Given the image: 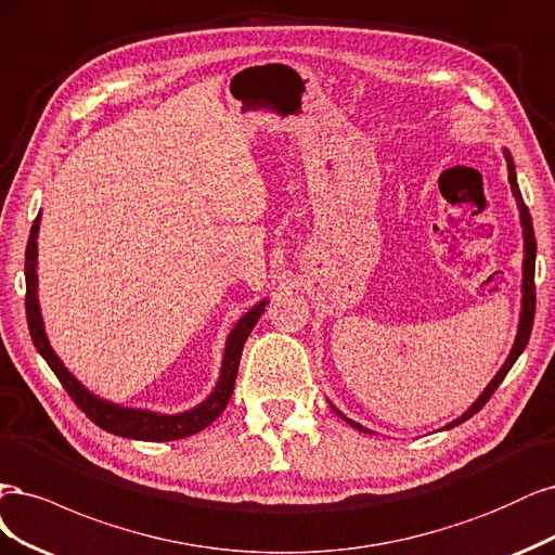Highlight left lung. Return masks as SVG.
Returning <instances> with one entry per match:
<instances>
[{"instance_id":"left-lung-1","label":"left lung","mask_w":555,"mask_h":555,"mask_svg":"<svg viewBox=\"0 0 555 555\" xmlns=\"http://www.w3.org/2000/svg\"><path fill=\"white\" fill-rule=\"evenodd\" d=\"M505 158H507V172H509L512 193H514L516 205H518V214H521V228H524V254H526V258H524V285H521V293H524V297H521V318H518V332H516V338H514L512 352H509V357L505 360V364L500 366V371L495 373V378L487 385V389L481 391L479 399H477V401L466 410V413H463L459 420H454V422L447 424L444 428H454V426H459L461 422L470 420L475 413H479V410L485 408V403L493 397V391L498 389V385L505 380V375H507V371L514 366V362L518 360V354H521V352H524V348L528 346L530 330H532V320H534V254H538V242H534V230H532L530 211H528V207H526V203H524V195H521V191H518V184H516V170H514V160H512V156H509V152H507V150H505ZM332 408H334V405H332ZM334 410H336V408H334ZM336 415L341 417V420H346L350 426H354L357 431L371 434L369 428H364L362 424H357V422L348 420L346 415L338 413V410H336Z\"/></svg>"}]
</instances>
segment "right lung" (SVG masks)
<instances>
[{
  "mask_svg": "<svg viewBox=\"0 0 555 555\" xmlns=\"http://www.w3.org/2000/svg\"><path fill=\"white\" fill-rule=\"evenodd\" d=\"M39 225H41V214L31 223L29 230V242H27V251H25V285H27V295H25V311H27V325H29V334L31 341L37 346V350L41 352L43 360L48 362V366L52 369V373L57 375L62 387L68 391V397L74 399V403L82 410V413L92 420L96 426H101L103 431L121 436V438H133V440H152V442H166V440H180L186 436H193L203 431L205 426H209L214 420H217L230 397L232 389H235V380H237V369H240V357L244 350V344L248 334L256 327L258 318L264 313L267 299L258 301L256 307L244 313L240 318V323L232 327L228 341H225V350H223V364H221V375L219 383L214 387L211 395L186 413L180 415H158L152 413V410H140V408H124V405H115L111 401H103L99 397H94L92 391L87 387H82L74 375L68 373V369L62 364L60 357L55 354V350L50 348V341L43 330V318H41V309H39V297H37V256H39Z\"/></svg>",
  "mask_w": 555,
  "mask_h": 555,
  "instance_id": "1",
  "label": "right lung"
}]
</instances>
